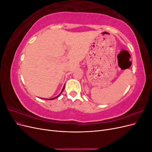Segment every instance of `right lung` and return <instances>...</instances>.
Segmentation results:
<instances>
[{"label":"right lung","instance_id":"add662e5","mask_svg":"<svg viewBox=\"0 0 152 152\" xmlns=\"http://www.w3.org/2000/svg\"><path fill=\"white\" fill-rule=\"evenodd\" d=\"M64 88H65V86H64L63 87V89H62V91H61V93H60V94H59V95H58L57 96H56V97H54V98H50V99H48V100H52V99H55V98H58V97H59V95H60L62 93H63V90H64Z\"/></svg>","mask_w":152,"mask_h":152}]
</instances>
